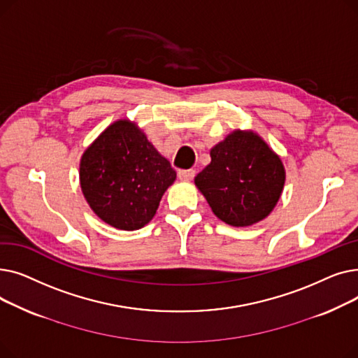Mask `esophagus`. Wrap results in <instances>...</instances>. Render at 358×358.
<instances>
[{
    "mask_svg": "<svg viewBox=\"0 0 358 358\" xmlns=\"http://www.w3.org/2000/svg\"><path fill=\"white\" fill-rule=\"evenodd\" d=\"M194 174L196 173L193 171V169H180V171H178V178L181 181H190V180H193Z\"/></svg>",
    "mask_w": 358,
    "mask_h": 358,
    "instance_id": "esophagus-1",
    "label": "esophagus"
}]
</instances>
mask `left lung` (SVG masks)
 <instances>
[{
  "label": "left lung",
  "instance_id": "1",
  "mask_svg": "<svg viewBox=\"0 0 358 358\" xmlns=\"http://www.w3.org/2000/svg\"><path fill=\"white\" fill-rule=\"evenodd\" d=\"M210 158L194 184L220 220L243 228L273 212L285 189L286 169L258 134L235 129L210 149Z\"/></svg>",
  "mask_w": 358,
  "mask_h": 358
}]
</instances>
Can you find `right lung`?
I'll return each instance as SVG.
<instances>
[{"mask_svg": "<svg viewBox=\"0 0 358 358\" xmlns=\"http://www.w3.org/2000/svg\"><path fill=\"white\" fill-rule=\"evenodd\" d=\"M177 178L169 161L129 119L107 126L80 162V184L92 212L122 231L143 228Z\"/></svg>", "mask_w": 358, "mask_h": 358, "instance_id": "add662e5", "label": "right lung"}]
</instances>
